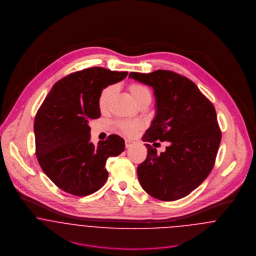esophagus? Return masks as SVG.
<instances>
[{"label":"esophagus","instance_id":"obj_1","mask_svg":"<svg viewBox=\"0 0 256 256\" xmlns=\"http://www.w3.org/2000/svg\"><path fill=\"white\" fill-rule=\"evenodd\" d=\"M133 142L130 140H125V148H129L131 146H133Z\"/></svg>","mask_w":256,"mask_h":256}]
</instances>
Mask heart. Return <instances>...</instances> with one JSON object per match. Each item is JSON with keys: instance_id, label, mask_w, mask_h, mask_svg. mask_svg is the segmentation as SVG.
Masks as SVG:
<instances>
[{"instance_id": "obj_1", "label": "heart", "mask_w": 256, "mask_h": 256, "mask_svg": "<svg viewBox=\"0 0 256 256\" xmlns=\"http://www.w3.org/2000/svg\"><path fill=\"white\" fill-rule=\"evenodd\" d=\"M127 90L130 92L132 98L134 99V102L138 104V106L142 104L148 105L150 103L152 96L150 90L146 86L140 82H131L128 84ZM112 94L114 86H107L101 92L98 98V107L101 112H106L108 110V104ZM118 127L122 132L128 136H133L140 128L138 123L130 122H120L118 123Z\"/></svg>"}]
</instances>
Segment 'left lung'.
Instances as JSON below:
<instances>
[{
  "label": "left lung",
  "instance_id": "1",
  "mask_svg": "<svg viewBox=\"0 0 256 256\" xmlns=\"http://www.w3.org/2000/svg\"><path fill=\"white\" fill-rule=\"evenodd\" d=\"M130 78L152 86L156 116L144 142H170L164 152L146 144L148 157L138 166L142 188L162 202L182 198L211 172L222 132L213 104L194 82L170 70L131 72Z\"/></svg>",
  "mask_w": 256,
  "mask_h": 256
}]
</instances>
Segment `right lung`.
<instances>
[{"label": "right lung", "mask_w": 256, "mask_h": 256, "mask_svg": "<svg viewBox=\"0 0 256 256\" xmlns=\"http://www.w3.org/2000/svg\"><path fill=\"white\" fill-rule=\"evenodd\" d=\"M127 74L103 68L71 73L54 84L38 108L34 124L36 155L44 174L66 192L86 196L102 188L108 179V157L124 151V140L118 134L95 146L88 122L101 116V92Z\"/></svg>", "instance_id": "obj_1"}]
</instances>
